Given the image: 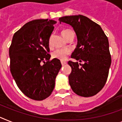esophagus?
I'll list each match as a JSON object with an SVG mask.
<instances>
[{
	"label": "esophagus",
	"instance_id": "esophagus-1",
	"mask_svg": "<svg viewBox=\"0 0 122 122\" xmlns=\"http://www.w3.org/2000/svg\"><path fill=\"white\" fill-rule=\"evenodd\" d=\"M61 63H62V66H63V65H65V64H67V62H63V61H62V62H61Z\"/></svg>",
	"mask_w": 122,
	"mask_h": 122
}]
</instances>
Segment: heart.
Here are the masks:
<instances>
[{
  "instance_id": "b5f03b06",
  "label": "heart",
  "mask_w": 122,
  "mask_h": 122,
  "mask_svg": "<svg viewBox=\"0 0 122 122\" xmlns=\"http://www.w3.org/2000/svg\"><path fill=\"white\" fill-rule=\"evenodd\" d=\"M72 32L69 29H65L62 31V34L64 38L67 37L70 32ZM49 46H51V40H49ZM70 53V50L69 49H59L57 50H54V52H52V58L55 59H58V60H62L63 61L65 59H67L68 55H69Z\"/></svg>"
}]
</instances>
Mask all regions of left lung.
<instances>
[{
	"label": "left lung",
	"instance_id": "1",
	"mask_svg": "<svg viewBox=\"0 0 122 122\" xmlns=\"http://www.w3.org/2000/svg\"><path fill=\"white\" fill-rule=\"evenodd\" d=\"M59 20L73 27L78 42L71 57L83 62H68L72 68L68 80L72 90L84 97L96 95L106 83L111 65L108 38L98 24L85 16H65Z\"/></svg>",
	"mask_w": 122,
	"mask_h": 122
}]
</instances>
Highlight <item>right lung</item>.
Segmentation results:
<instances>
[{"label": "right lung", "instance_id": "1", "mask_svg": "<svg viewBox=\"0 0 122 122\" xmlns=\"http://www.w3.org/2000/svg\"><path fill=\"white\" fill-rule=\"evenodd\" d=\"M56 21L37 19L27 22L13 36L9 48L10 70L19 89L35 100L49 97L62 67L50 60L49 39Z\"/></svg>", "mask_w": 122, "mask_h": 122}]
</instances>
